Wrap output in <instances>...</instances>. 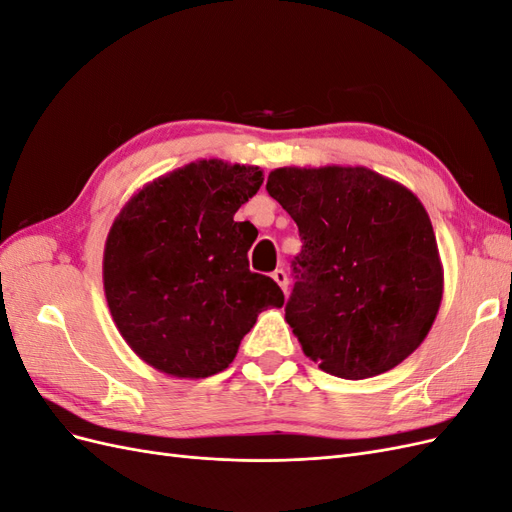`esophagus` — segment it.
I'll use <instances>...</instances> for the list:
<instances>
[{"mask_svg": "<svg viewBox=\"0 0 512 512\" xmlns=\"http://www.w3.org/2000/svg\"><path fill=\"white\" fill-rule=\"evenodd\" d=\"M271 277L273 280L277 282V286H280L282 290H284V294L288 292V275H286V271L284 269H275L273 273H271Z\"/></svg>", "mask_w": 512, "mask_h": 512, "instance_id": "esophagus-1", "label": "esophagus"}]
</instances>
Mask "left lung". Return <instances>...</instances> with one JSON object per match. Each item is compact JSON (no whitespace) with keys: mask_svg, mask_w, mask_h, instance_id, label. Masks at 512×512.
<instances>
[{"mask_svg":"<svg viewBox=\"0 0 512 512\" xmlns=\"http://www.w3.org/2000/svg\"><path fill=\"white\" fill-rule=\"evenodd\" d=\"M267 192L299 226L286 322L322 371L363 380L421 346L442 301L425 207L365 166H284Z\"/></svg>","mask_w":512,"mask_h":512,"instance_id":"8db88e82","label":"left lung"}]
</instances>
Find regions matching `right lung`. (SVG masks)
<instances>
[{
    "label": "right lung",
    "instance_id": "right-lung-1",
    "mask_svg": "<svg viewBox=\"0 0 512 512\" xmlns=\"http://www.w3.org/2000/svg\"><path fill=\"white\" fill-rule=\"evenodd\" d=\"M262 185L258 166L198 160L134 194L104 247V292L121 337L175 378H209L237 356L260 312L284 305L247 262L258 230L235 213Z\"/></svg>",
    "mask_w": 512,
    "mask_h": 512
}]
</instances>
